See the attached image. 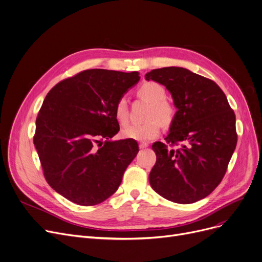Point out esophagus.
Instances as JSON below:
<instances>
[{"label": "esophagus", "instance_id": "1", "mask_svg": "<svg viewBox=\"0 0 262 262\" xmlns=\"http://www.w3.org/2000/svg\"><path fill=\"white\" fill-rule=\"evenodd\" d=\"M148 143H140V149H144V148H146V147H148Z\"/></svg>", "mask_w": 262, "mask_h": 262}]
</instances>
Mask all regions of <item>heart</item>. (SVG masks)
<instances>
[{
	"instance_id": "b5f03b06",
	"label": "heart",
	"mask_w": 262,
	"mask_h": 262,
	"mask_svg": "<svg viewBox=\"0 0 262 262\" xmlns=\"http://www.w3.org/2000/svg\"><path fill=\"white\" fill-rule=\"evenodd\" d=\"M138 96L151 103L145 123L131 124L121 131L122 138L138 142H149L160 134L162 123L169 126L176 117V107L166 100L164 86L157 82H145L138 89ZM114 114L117 121L126 126L129 121V106L126 97H120L115 103Z\"/></svg>"
}]
</instances>
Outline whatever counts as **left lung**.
Returning a JSON list of instances; mask_svg holds the SVG:
<instances>
[{
    "instance_id": "1",
    "label": "left lung",
    "mask_w": 262,
    "mask_h": 262,
    "mask_svg": "<svg viewBox=\"0 0 262 262\" xmlns=\"http://www.w3.org/2000/svg\"><path fill=\"white\" fill-rule=\"evenodd\" d=\"M145 79L164 85L178 108L166 144H152L157 162L149 182L170 202L201 201L221 183L235 149L233 111L215 82L185 68L154 69Z\"/></svg>"
}]
</instances>
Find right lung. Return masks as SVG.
I'll return each instance as SVG.
<instances>
[{
  "instance_id": "add662e5",
  "label": "right lung",
  "mask_w": 262,
  "mask_h": 262,
  "mask_svg": "<svg viewBox=\"0 0 262 262\" xmlns=\"http://www.w3.org/2000/svg\"><path fill=\"white\" fill-rule=\"evenodd\" d=\"M139 81L136 71L89 69L60 81L46 96L33 141L47 182L68 201L95 206L119 188L139 145L110 141L119 131L114 106Z\"/></svg>"
}]
</instances>
